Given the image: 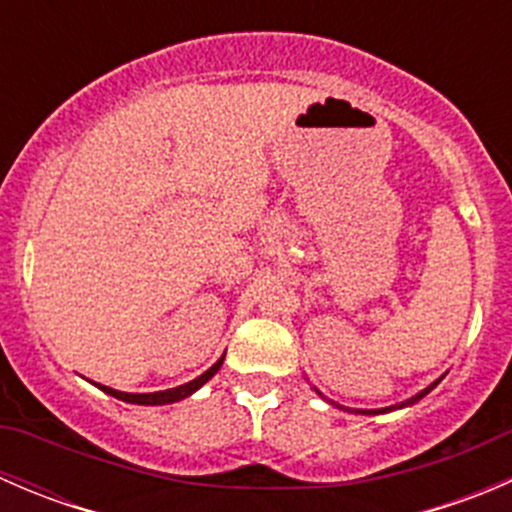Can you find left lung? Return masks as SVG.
<instances>
[{
	"instance_id": "1",
	"label": "left lung",
	"mask_w": 512,
	"mask_h": 512,
	"mask_svg": "<svg viewBox=\"0 0 512 512\" xmlns=\"http://www.w3.org/2000/svg\"><path fill=\"white\" fill-rule=\"evenodd\" d=\"M441 379H443V376H441ZM441 379H438V381H441ZM438 381H433V384L431 386H426V389H423V391H418V394L416 396H411V399H406V401H401V404H396V406H386V409H347V406H339V404H334V401H329V399H324V394H322V391H319V389H314V391H317V394L319 396H322V399L324 401H327V404H332V406H337V409H342V411H354V414H364V416H376V414H386V411H394V409H404V406H414L416 404V401H421L423 399V396H426L428 394V391H431V389H436V386H438Z\"/></svg>"
}]
</instances>
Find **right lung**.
I'll use <instances>...</instances> for the list:
<instances>
[{
  "label": "right lung",
  "instance_id": "add662e5",
  "mask_svg": "<svg viewBox=\"0 0 512 512\" xmlns=\"http://www.w3.org/2000/svg\"><path fill=\"white\" fill-rule=\"evenodd\" d=\"M223 359H225V356H220V359L215 361V364L210 366V369L205 371V374H200L198 379L188 381V384H183V386H175V389L153 391V394H126V391H116V389H111V386H101V384H96V386H101V391H106V394H111L113 399L126 401V404H138V406H165V404H175V401L188 399V396L195 394V391H198L203 384H208V381L213 379V376L220 371V366H223Z\"/></svg>",
  "mask_w": 512,
  "mask_h": 512
}]
</instances>
